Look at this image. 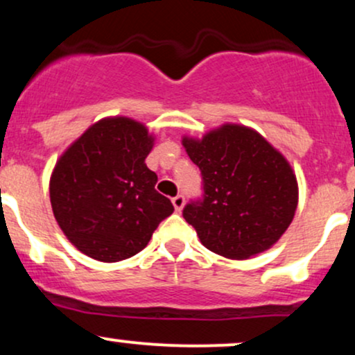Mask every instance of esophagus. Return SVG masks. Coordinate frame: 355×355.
<instances>
[{
  "label": "esophagus",
  "instance_id": "1",
  "mask_svg": "<svg viewBox=\"0 0 355 355\" xmlns=\"http://www.w3.org/2000/svg\"><path fill=\"white\" fill-rule=\"evenodd\" d=\"M172 203H173L175 210L180 211L183 209V203H185V198H183V195H177V197L172 198Z\"/></svg>",
  "mask_w": 355,
  "mask_h": 355
}]
</instances>
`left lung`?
Returning <instances> with one entry per match:
<instances>
[{"label": "left lung", "mask_w": 355, "mask_h": 355, "mask_svg": "<svg viewBox=\"0 0 355 355\" xmlns=\"http://www.w3.org/2000/svg\"><path fill=\"white\" fill-rule=\"evenodd\" d=\"M182 144L203 182V197L187 203L183 218L203 245L234 260L274 245L299 202L297 178L284 155L255 130L232 123Z\"/></svg>", "instance_id": "left-lung-1"}]
</instances>
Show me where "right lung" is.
<instances>
[{"label":"right lung","instance_id":"obj_1","mask_svg":"<svg viewBox=\"0 0 355 355\" xmlns=\"http://www.w3.org/2000/svg\"><path fill=\"white\" fill-rule=\"evenodd\" d=\"M155 138L132 118H103L56 162L50 200L60 229L100 262L130 259L152 239L173 205L155 190L145 164Z\"/></svg>","mask_w":355,"mask_h":355}]
</instances>
